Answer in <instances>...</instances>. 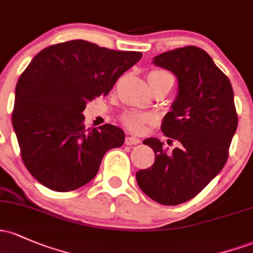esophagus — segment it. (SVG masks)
I'll use <instances>...</instances> for the list:
<instances>
[{"mask_svg": "<svg viewBox=\"0 0 253 253\" xmlns=\"http://www.w3.org/2000/svg\"><path fill=\"white\" fill-rule=\"evenodd\" d=\"M140 143V139L137 137H126L125 139V144L126 145H137V144Z\"/></svg>", "mask_w": 253, "mask_h": 253, "instance_id": "obj_1", "label": "esophagus"}]
</instances>
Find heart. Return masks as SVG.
Wrapping results in <instances>:
<instances>
[{
	"label": "heart",
	"mask_w": 253,
	"mask_h": 253,
	"mask_svg": "<svg viewBox=\"0 0 253 253\" xmlns=\"http://www.w3.org/2000/svg\"><path fill=\"white\" fill-rule=\"evenodd\" d=\"M162 77H171V76L165 71H152L149 73L148 79H158V78H162ZM122 121H124V124L126 125V127H128L131 131L140 132L143 131L145 122L149 121V116L145 115V114L129 112L125 114L124 118H122Z\"/></svg>",
	"instance_id": "heart-1"
}]
</instances>
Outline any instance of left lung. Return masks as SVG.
Segmentation results:
<instances>
[{"label": "left lung", "instance_id": "1", "mask_svg": "<svg viewBox=\"0 0 253 253\" xmlns=\"http://www.w3.org/2000/svg\"><path fill=\"white\" fill-rule=\"evenodd\" d=\"M152 63L176 77V97L161 129L179 146L168 155L157 138L144 140L154 150L155 163L135 177L155 202L177 205L197 196L226 165L238 127L234 95L228 78L203 49L171 50L155 56Z\"/></svg>", "mask_w": 253, "mask_h": 253}]
</instances>
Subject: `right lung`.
Listing matches in <instances>:
<instances>
[{
    "instance_id": "obj_1",
    "label": "right lung",
    "mask_w": 253,
    "mask_h": 253,
    "mask_svg": "<svg viewBox=\"0 0 253 253\" xmlns=\"http://www.w3.org/2000/svg\"><path fill=\"white\" fill-rule=\"evenodd\" d=\"M141 56L74 40L33 57L16 84L12 122L37 181L56 192L77 190L96 176L108 150L124 144V131L113 125L85 128L83 112Z\"/></svg>"
}]
</instances>
